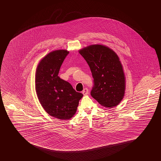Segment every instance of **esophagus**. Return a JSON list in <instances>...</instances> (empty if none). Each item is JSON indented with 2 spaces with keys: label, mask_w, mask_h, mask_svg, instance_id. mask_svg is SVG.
I'll return each instance as SVG.
<instances>
[{
  "label": "esophagus",
  "mask_w": 161,
  "mask_h": 161,
  "mask_svg": "<svg viewBox=\"0 0 161 161\" xmlns=\"http://www.w3.org/2000/svg\"><path fill=\"white\" fill-rule=\"evenodd\" d=\"M82 93H83V94H84V96L87 95L88 94V88H85L83 90V92H82Z\"/></svg>",
  "instance_id": "1"
}]
</instances>
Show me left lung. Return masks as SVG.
Wrapping results in <instances>:
<instances>
[{
	"label": "left lung",
	"instance_id": "left-lung-1",
	"mask_svg": "<svg viewBox=\"0 0 161 161\" xmlns=\"http://www.w3.org/2000/svg\"><path fill=\"white\" fill-rule=\"evenodd\" d=\"M92 73L91 96L101 105L112 107L124 96L125 77L119 58L112 49L102 45H93L79 51Z\"/></svg>",
	"mask_w": 161,
	"mask_h": 161
}]
</instances>
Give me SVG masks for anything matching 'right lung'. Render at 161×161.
Instances as JSON below:
<instances>
[{"label":"right lung","mask_w":161,"mask_h":161,"mask_svg":"<svg viewBox=\"0 0 161 161\" xmlns=\"http://www.w3.org/2000/svg\"><path fill=\"white\" fill-rule=\"evenodd\" d=\"M68 54L63 49L49 53L40 61L35 75L36 92L41 104L49 115L61 120L73 116L83 96L58 75Z\"/></svg>","instance_id":"add662e5"}]
</instances>
